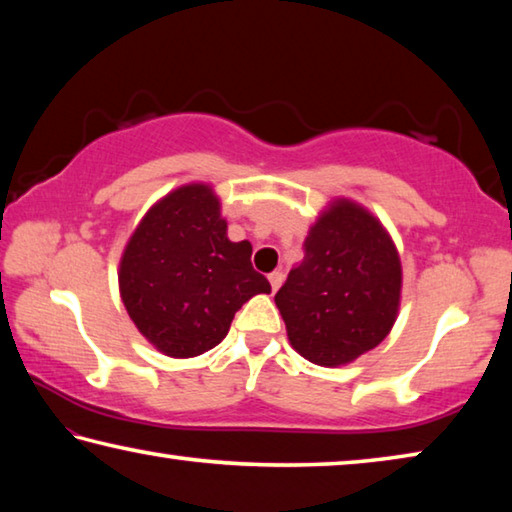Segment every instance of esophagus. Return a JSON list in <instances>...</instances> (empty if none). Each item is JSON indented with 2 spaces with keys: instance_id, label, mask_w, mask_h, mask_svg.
<instances>
[{
  "instance_id": "obj_1",
  "label": "esophagus",
  "mask_w": 512,
  "mask_h": 512,
  "mask_svg": "<svg viewBox=\"0 0 512 512\" xmlns=\"http://www.w3.org/2000/svg\"><path fill=\"white\" fill-rule=\"evenodd\" d=\"M268 282H271V289L277 291V289L282 287V282H284V273L282 271H273L271 275H268Z\"/></svg>"
}]
</instances>
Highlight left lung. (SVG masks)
Segmentation results:
<instances>
[{
    "instance_id": "8db88e82",
    "label": "left lung",
    "mask_w": 512,
    "mask_h": 512,
    "mask_svg": "<svg viewBox=\"0 0 512 512\" xmlns=\"http://www.w3.org/2000/svg\"><path fill=\"white\" fill-rule=\"evenodd\" d=\"M402 264L388 232L357 203L336 201L311 225L305 257L275 293L293 348L343 366L386 339L400 307Z\"/></svg>"
}]
</instances>
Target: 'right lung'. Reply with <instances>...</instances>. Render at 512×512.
<instances>
[{"label": "right lung", "instance_id": "add662e5", "mask_svg": "<svg viewBox=\"0 0 512 512\" xmlns=\"http://www.w3.org/2000/svg\"><path fill=\"white\" fill-rule=\"evenodd\" d=\"M219 198L185 185L155 203L137 225L119 264L128 316L167 357L212 350L257 293H271L250 264L253 246L230 241Z\"/></svg>", "mask_w": 512, "mask_h": 512}]
</instances>
